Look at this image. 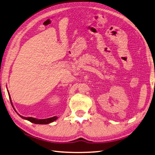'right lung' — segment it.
Instances as JSON below:
<instances>
[{
	"mask_svg": "<svg viewBox=\"0 0 155 155\" xmlns=\"http://www.w3.org/2000/svg\"><path fill=\"white\" fill-rule=\"evenodd\" d=\"M8 96H9V98H10V100H11V105L12 106H13V109L15 110V108L13 107V104H12V101H11V97H10V94H9L8 91ZM17 112V111H16ZM17 114L19 115V116L23 118V119H25V120H27L29 121V122H31L33 124H50L51 122H53L54 121H55L58 119V117L56 116H54V117H50V118H47V119H42V120H38V119H36V118H34V117H23V116H21V115H19V114L17 113Z\"/></svg>",
	"mask_w": 155,
	"mask_h": 155,
	"instance_id": "right-lung-1",
	"label": "right lung"
}]
</instances>
